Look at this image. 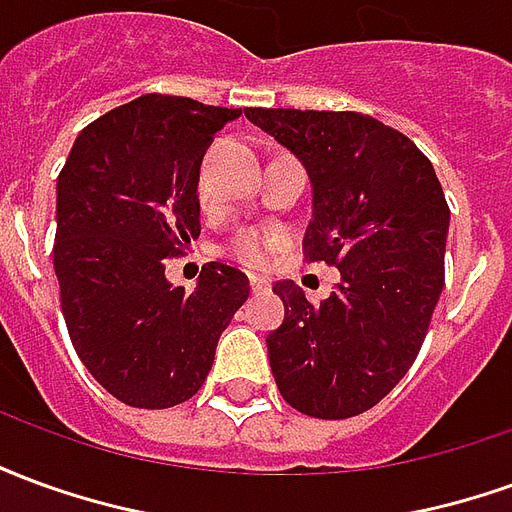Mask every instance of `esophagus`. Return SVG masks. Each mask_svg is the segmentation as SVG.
Returning <instances> with one entry per match:
<instances>
[{"mask_svg":"<svg viewBox=\"0 0 512 512\" xmlns=\"http://www.w3.org/2000/svg\"><path fill=\"white\" fill-rule=\"evenodd\" d=\"M249 288H252V293H266V290L271 288V282H268L266 277H257V274H249Z\"/></svg>","mask_w":512,"mask_h":512,"instance_id":"esophagus-1","label":"esophagus"}]
</instances>
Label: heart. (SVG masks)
Returning a JSON list of instances; mask_svg holds the SVG:
<instances>
[{
  "instance_id": "b5f03b06",
  "label": "heart",
  "mask_w": 512,
  "mask_h": 512,
  "mask_svg": "<svg viewBox=\"0 0 512 512\" xmlns=\"http://www.w3.org/2000/svg\"><path fill=\"white\" fill-rule=\"evenodd\" d=\"M197 191H200V200L208 202L211 191H208V178H205V169L200 172V180H197ZM279 246V235L274 233H260V230H246V233L235 235L233 244H230V255L235 260H241L244 266L260 268L266 266L271 252Z\"/></svg>"
}]
</instances>
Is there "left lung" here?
Instances as JSON below:
<instances>
[{
	"mask_svg": "<svg viewBox=\"0 0 512 512\" xmlns=\"http://www.w3.org/2000/svg\"><path fill=\"white\" fill-rule=\"evenodd\" d=\"M244 115L307 169L304 257L340 268L318 307L290 279L274 285L285 321L266 337L271 373L301 414L356 417L406 376L439 304L450 208L436 169L406 134L370 115Z\"/></svg>",
	"mask_w": 512,
	"mask_h": 512,
	"instance_id": "left-lung-1",
	"label": "left lung"
}]
</instances>
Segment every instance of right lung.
<instances>
[{
	"instance_id": "add662e5",
	"label": "right lung",
	"mask_w": 512,
	"mask_h": 512,
	"mask_svg": "<svg viewBox=\"0 0 512 512\" xmlns=\"http://www.w3.org/2000/svg\"><path fill=\"white\" fill-rule=\"evenodd\" d=\"M238 115L142 95L84 128L57 178L65 326L90 376L126 406L169 408L197 395L249 299V279L224 263L202 266L191 293L164 277V260L200 235L202 156Z\"/></svg>"
}]
</instances>
